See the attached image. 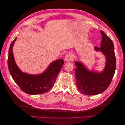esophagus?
<instances>
[{"label": "esophagus", "instance_id": "34e87169", "mask_svg": "<svg viewBox=\"0 0 125 125\" xmlns=\"http://www.w3.org/2000/svg\"><path fill=\"white\" fill-rule=\"evenodd\" d=\"M65 60L66 62H71L73 60V56L71 54H67L65 56Z\"/></svg>", "mask_w": 125, "mask_h": 125}]
</instances>
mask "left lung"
<instances>
[{"label":"left lung","mask_w":125,"mask_h":125,"mask_svg":"<svg viewBox=\"0 0 125 125\" xmlns=\"http://www.w3.org/2000/svg\"><path fill=\"white\" fill-rule=\"evenodd\" d=\"M101 46L95 47L97 51H100L106 58L105 68L101 73L89 71L80 62H77L75 65V75L76 84L80 92L87 95H96L104 92L110 85L114 76L116 59L115 56L114 47L112 40L102 31Z\"/></svg>","instance_id":"obj_1"}]
</instances>
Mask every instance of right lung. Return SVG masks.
Returning <instances> with one entry per match:
<instances>
[{
  "label": "right lung",
  "instance_id": "right-lung-1",
  "mask_svg": "<svg viewBox=\"0 0 125 125\" xmlns=\"http://www.w3.org/2000/svg\"><path fill=\"white\" fill-rule=\"evenodd\" d=\"M16 37L11 43L8 58V66L10 73L13 80L22 91L28 94L35 95L46 93L54 86L56 78L62 67V59L56 60L49 66L47 70L39 75H30L20 70L15 62L12 47Z\"/></svg>",
  "mask_w": 125,
  "mask_h": 125
}]
</instances>
